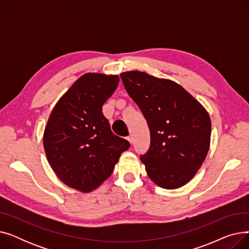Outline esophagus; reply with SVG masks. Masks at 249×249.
<instances>
[{"instance_id": "obj_1", "label": "esophagus", "mask_w": 249, "mask_h": 249, "mask_svg": "<svg viewBox=\"0 0 249 249\" xmlns=\"http://www.w3.org/2000/svg\"><path fill=\"white\" fill-rule=\"evenodd\" d=\"M127 140H128L130 143H132V137H131V136H128V137H127Z\"/></svg>"}]
</instances>
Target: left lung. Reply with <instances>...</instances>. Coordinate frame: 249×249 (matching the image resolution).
<instances>
[{
	"label": "left lung",
	"mask_w": 249,
	"mask_h": 249,
	"mask_svg": "<svg viewBox=\"0 0 249 249\" xmlns=\"http://www.w3.org/2000/svg\"><path fill=\"white\" fill-rule=\"evenodd\" d=\"M120 76L149 127L150 146L140 156L148 177L167 190L186 185L199 171L210 147V116L173 81L137 71Z\"/></svg>",
	"instance_id": "8db88e82"
}]
</instances>
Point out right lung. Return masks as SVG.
<instances>
[{
    "label": "right lung",
    "mask_w": 249,
    "mask_h": 249,
    "mask_svg": "<svg viewBox=\"0 0 249 249\" xmlns=\"http://www.w3.org/2000/svg\"><path fill=\"white\" fill-rule=\"evenodd\" d=\"M118 84V75L86 73L49 116L43 135L46 158L59 179L72 189L88 193L98 188L130 146L114 135L102 112Z\"/></svg>",
    "instance_id": "right-lung-1"
}]
</instances>
